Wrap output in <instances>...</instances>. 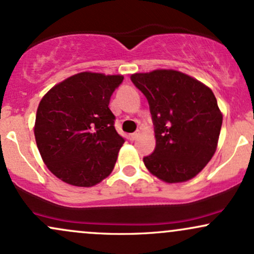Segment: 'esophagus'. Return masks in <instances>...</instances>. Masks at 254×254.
Here are the masks:
<instances>
[{"label":"esophagus","mask_w":254,"mask_h":254,"mask_svg":"<svg viewBox=\"0 0 254 254\" xmlns=\"http://www.w3.org/2000/svg\"><path fill=\"white\" fill-rule=\"evenodd\" d=\"M139 136V132H133V133H130V139L131 141H135L137 139V137Z\"/></svg>","instance_id":"esophagus-1"}]
</instances>
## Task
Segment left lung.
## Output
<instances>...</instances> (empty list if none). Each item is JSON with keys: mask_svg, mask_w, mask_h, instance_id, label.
<instances>
[{"mask_svg": "<svg viewBox=\"0 0 254 254\" xmlns=\"http://www.w3.org/2000/svg\"><path fill=\"white\" fill-rule=\"evenodd\" d=\"M149 104L156 145L144 156L145 167L166 183L196 177L211 160L222 115L210 88L176 70L130 76Z\"/></svg>", "mask_w": 254, "mask_h": 254, "instance_id": "8db88e82", "label": "left lung"}]
</instances>
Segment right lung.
<instances>
[{
  "label": "right lung",
  "instance_id": "right-lung-1",
  "mask_svg": "<svg viewBox=\"0 0 254 254\" xmlns=\"http://www.w3.org/2000/svg\"><path fill=\"white\" fill-rule=\"evenodd\" d=\"M121 75L80 72L44 95L34 136L44 162L70 185L89 188L113 170L125 139L115 127L109 104Z\"/></svg>",
  "mask_w": 254,
  "mask_h": 254
}]
</instances>
